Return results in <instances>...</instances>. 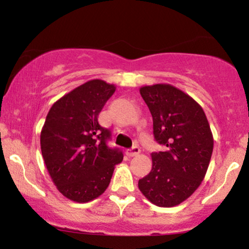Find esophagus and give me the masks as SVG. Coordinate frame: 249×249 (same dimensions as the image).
Here are the masks:
<instances>
[{
    "label": "esophagus",
    "instance_id": "34e87169",
    "mask_svg": "<svg viewBox=\"0 0 249 249\" xmlns=\"http://www.w3.org/2000/svg\"><path fill=\"white\" fill-rule=\"evenodd\" d=\"M139 152H141V148H139V146H133L131 148H127V150L125 151V153H126L127 157H134L137 156V154H139Z\"/></svg>",
    "mask_w": 249,
    "mask_h": 249
}]
</instances>
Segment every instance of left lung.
<instances>
[{"label":"left lung","instance_id":"1","mask_svg":"<svg viewBox=\"0 0 249 249\" xmlns=\"http://www.w3.org/2000/svg\"><path fill=\"white\" fill-rule=\"evenodd\" d=\"M153 118L154 139L164 151L153 152L152 170L138 187L159 207H173L201 184L213 152V136L204 110L192 97L170 84L141 88Z\"/></svg>","mask_w":249,"mask_h":249}]
</instances>
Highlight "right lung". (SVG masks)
<instances>
[{
    "mask_svg": "<svg viewBox=\"0 0 249 249\" xmlns=\"http://www.w3.org/2000/svg\"><path fill=\"white\" fill-rule=\"evenodd\" d=\"M116 87L92 79L58 99L41 132L45 166L57 190L68 199L88 202L104 193L115 166L123 160L119 148L107 146L111 132L98 115Z\"/></svg>",
    "mask_w": 249,
    "mask_h": 249,
    "instance_id": "right-lung-1",
    "label": "right lung"
}]
</instances>
